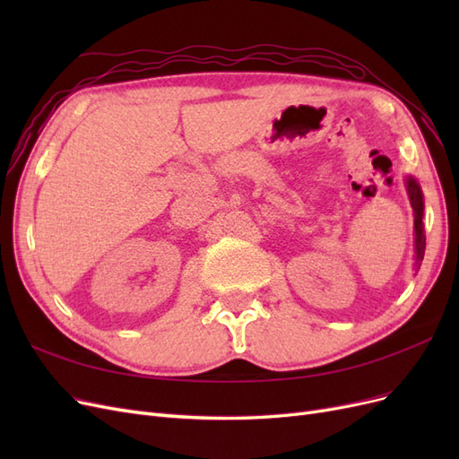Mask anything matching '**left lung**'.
Here are the masks:
<instances>
[{
	"label": "left lung",
	"mask_w": 459,
	"mask_h": 459,
	"mask_svg": "<svg viewBox=\"0 0 459 459\" xmlns=\"http://www.w3.org/2000/svg\"><path fill=\"white\" fill-rule=\"evenodd\" d=\"M406 189H408V197L413 208V228H415V266H420V262L423 260L425 255V233H423V193L420 184L415 182L411 176L406 178Z\"/></svg>",
	"instance_id": "left-lung-1"
}]
</instances>
